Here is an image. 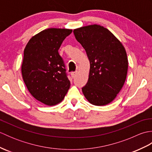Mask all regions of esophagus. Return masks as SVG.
Segmentation results:
<instances>
[{
  "instance_id": "esophagus-1",
  "label": "esophagus",
  "mask_w": 152,
  "mask_h": 152,
  "mask_svg": "<svg viewBox=\"0 0 152 152\" xmlns=\"http://www.w3.org/2000/svg\"><path fill=\"white\" fill-rule=\"evenodd\" d=\"M76 74H77V72H71V76H72V77L76 76Z\"/></svg>"
}]
</instances>
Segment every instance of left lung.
<instances>
[{"instance_id": "1", "label": "left lung", "mask_w": 152, "mask_h": 152, "mask_svg": "<svg viewBox=\"0 0 152 152\" xmlns=\"http://www.w3.org/2000/svg\"><path fill=\"white\" fill-rule=\"evenodd\" d=\"M90 61L88 82L82 90L92 104L103 106L114 100L124 86L128 69L127 53L110 31L99 25L73 31Z\"/></svg>"}]
</instances>
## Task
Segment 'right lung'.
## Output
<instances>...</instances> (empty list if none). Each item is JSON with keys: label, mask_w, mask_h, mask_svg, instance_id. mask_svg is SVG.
Here are the masks:
<instances>
[{"label": "right lung", "mask_w": 152, "mask_h": 152, "mask_svg": "<svg viewBox=\"0 0 152 152\" xmlns=\"http://www.w3.org/2000/svg\"><path fill=\"white\" fill-rule=\"evenodd\" d=\"M72 31L56 28L44 30L32 37L24 50L23 79L33 97L48 106L62 101L70 88L59 49Z\"/></svg>", "instance_id": "right-lung-1"}]
</instances>
